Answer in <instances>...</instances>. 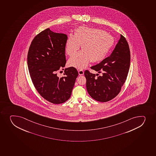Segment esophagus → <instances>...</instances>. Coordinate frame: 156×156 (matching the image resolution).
I'll return each instance as SVG.
<instances>
[{
    "label": "esophagus",
    "mask_w": 156,
    "mask_h": 156,
    "mask_svg": "<svg viewBox=\"0 0 156 156\" xmlns=\"http://www.w3.org/2000/svg\"><path fill=\"white\" fill-rule=\"evenodd\" d=\"M78 73H79V75H83L84 74V71L82 69H80L78 71Z\"/></svg>",
    "instance_id": "obj_1"
}]
</instances>
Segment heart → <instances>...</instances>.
Masks as SVG:
<instances>
[{"instance_id": "heart-1", "label": "heart", "mask_w": 156, "mask_h": 156, "mask_svg": "<svg viewBox=\"0 0 156 156\" xmlns=\"http://www.w3.org/2000/svg\"><path fill=\"white\" fill-rule=\"evenodd\" d=\"M114 37L103 30L80 27L74 35L70 34L65 45V51L69 56L74 55L82 45V49L71 57L69 65L82 69L93 62H100L109 52L114 46Z\"/></svg>"}]
</instances>
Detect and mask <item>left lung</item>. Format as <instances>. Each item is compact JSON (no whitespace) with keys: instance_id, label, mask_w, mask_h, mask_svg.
I'll return each instance as SVG.
<instances>
[{"instance_id":"1","label":"left lung","mask_w":156,"mask_h":156,"mask_svg":"<svg viewBox=\"0 0 156 156\" xmlns=\"http://www.w3.org/2000/svg\"><path fill=\"white\" fill-rule=\"evenodd\" d=\"M130 59L129 44L120 34V39L110 56L91 67L100 75L93 74L88 70L84 72L87 90L90 97L99 102H106L117 96L126 80Z\"/></svg>"}]
</instances>
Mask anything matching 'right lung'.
Instances as JSON below:
<instances>
[{"mask_svg": "<svg viewBox=\"0 0 156 156\" xmlns=\"http://www.w3.org/2000/svg\"><path fill=\"white\" fill-rule=\"evenodd\" d=\"M67 40L66 34L47 28L33 39L27 54L28 70L34 87L45 100L55 104L69 99L78 76L73 67L66 69L63 77L57 75L66 63Z\"/></svg>", "mask_w": 156, "mask_h": 156, "instance_id": "right-lung-1", "label": "right lung"}]
</instances>
